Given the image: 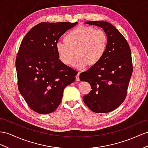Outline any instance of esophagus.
Wrapping results in <instances>:
<instances>
[{"mask_svg": "<svg viewBox=\"0 0 148 148\" xmlns=\"http://www.w3.org/2000/svg\"><path fill=\"white\" fill-rule=\"evenodd\" d=\"M79 74H80V73H78L76 75V77H75V80L77 81H80V79H79Z\"/></svg>", "mask_w": 148, "mask_h": 148, "instance_id": "34e87169", "label": "esophagus"}]
</instances>
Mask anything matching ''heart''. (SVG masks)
Instances as JSON below:
<instances>
[{"label": "heart", "instance_id": "1", "mask_svg": "<svg viewBox=\"0 0 148 148\" xmlns=\"http://www.w3.org/2000/svg\"><path fill=\"white\" fill-rule=\"evenodd\" d=\"M108 37L103 30L91 26H78L68 32L64 41L56 44V51L63 64L70 66L77 56L74 66L84 69L99 62L106 52Z\"/></svg>", "mask_w": 148, "mask_h": 148}]
</instances>
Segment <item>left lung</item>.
<instances>
[{
	"instance_id": "1",
	"label": "left lung",
	"mask_w": 148,
	"mask_h": 148,
	"mask_svg": "<svg viewBox=\"0 0 148 148\" xmlns=\"http://www.w3.org/2000/svg\"><path fill=\"white\" fill-rule=\"evenodd\" d=\"M85 23L103 29L108 36V45L101 61L80 74V80L89 82L92 89L83 96V101L94 112H109L118 108L126 97L132 73L131 49L122 34L109 22Z\"/></svg>"
}]
</instances>
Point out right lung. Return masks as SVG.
Here are the masks:
<instances>
[{
  "label": "right lung",
  "mask_w": 148,
  "mask_h": 148,
  "mask_svg": "<svg viewBox=\"0 0 148 148\" xmlns=\"http://www.w3.org/2000/svg\"><path fill=\"white\" fill-rule=\"evenodd\" d=\"M77 22H41L22 40L16 60L18 89L29 107L41 114L54 112L77 72L63 64L56 44Z\"/></svg>",
  "instance_id": "right-lung-1"
}]
</instances>
